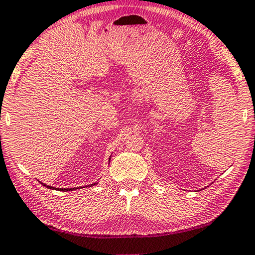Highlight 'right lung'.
I'll return each instance as SVG.
<instances>
[{
	"label": "right lung",
	"mask_w": 255,
	"mask_h": 255,
	"mask_svg": "<svg viewBox=\"0 0 255 255\" xmlns=\"http://www.w3.org/2000/svg\"><path fill=\"white\" fill-rule=\"evenodd\" d=\"M43 184V183H42ZM95 184H98V183H94V184H91V185H87V186H94ZM43 186H45V187H47V188H52V189H60V191H74V189H77L78 187H76V188H55V187H52V186H47V185H45V184H43ZM87 186H85V187H87Z\"/></svg>",
	"instance_id": "1"
}]
</instances>
